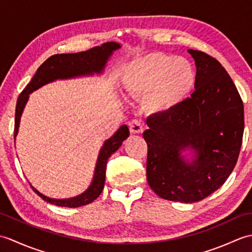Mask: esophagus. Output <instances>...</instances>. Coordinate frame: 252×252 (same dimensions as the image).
<instances>
[{
  "label": "esophagus",
  "instance_id": "obj_1",
  "mask_svg": "<svg viewBox=\"0 0 252 252\" xmlns=\"http://www.w3.org/2000/svg\"><path fill=\"white\" fill-rule=\"evenodd\" d=\"M129 129L132 133H141L143 131V123L138 119H133L129 123Z\"/></svg>",
  "mask_w": 252,
  "mask_h": 252
}]
</instances>
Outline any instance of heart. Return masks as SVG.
<instances>
[{"label": "heart", "instance_id": "b5f03b06", "mask_svg": "<svg viewBox=\"0 0 252 252\" xmlns=\"http://www.w3.org/2000/svg\"><path fill=\"white\" fill-rule=\"evenodd\" d=\"M196 78L189 60L157 52L133 61L126 69L125 83L131 93L146 96L149 110L167 112L189 97Z\"/></svg>", "mask_w": 252, "mask_h": 252}]
</instances>
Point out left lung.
<instances>
[{"label": "left lung", "mask_w": 252, "mask_h": 252, "mask_svg": "<svg viewBox=\"0 0 252 252\" xmlns=\"http://www.w3.org/2000/svg\"><path fill=\"white\" fill-rule=\"evenodd\" d=\"M196 63L195 91L183 104L147 119L146 175L163 199L195 202L221 187L237 162L244 134V104L225 69L205 52L189 50ZM194 148L197 160L179 157Z\"/></svg>", "instance_id": "left-lung-1"}]
</instances>
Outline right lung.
Here are the masks:
<instances>
[{
    "mask_svg": "<svg viewBox=\"0 0 252 252\" xmlns=\"http://www.w3.org/2000/svg\"><path fill=\"white\" fill-rule=\"evenodd\" d=\"M119 47L120 45L116 43V42H107V43H104L101 46H95L93 49L85 52L74 53V54H57L47 58L37 68L33 78L31 79V81L27 84V87L18 96L15 112L14 137H16V134L18 132L21 112L24 110V107L31 92H33L34 90L39 89L42 85L56 79H66L82 76V74L100 72L103 70L111 52L119 49ZM127 136H129V129H127L126 126H121L115 134L105 142L104 146L100 149L97 164H96L93 183L82 195L70 198V199H52V198L42 195L33 186L30 185L31 189L42 199L53 203V205L68 208H77L88 205V203L95 200L100 195V192L103 191L107 160L121 146L122 142Z\"/></svg>",
    "mask_w": 252,
    "mask_h": 252,
    "instance_id": "1",
    "label": "right lung"
}]
</instances>
